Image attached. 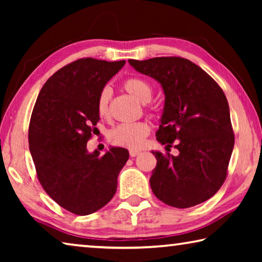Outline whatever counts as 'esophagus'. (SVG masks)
Listing matches in <instances>:
<instances>
[{"label":"esophagus","mask_w":262,"mask_h":262,"mask_svg":"<svg viewBox=\"0 0 262 262\" xmlns=\"http://www.w3.org/2000/svg\"><path fill=\"white\" fill-rule=\"evenodd\" d=\"M140 154H141L140 150H136V149H129V155H130V157H135V156H137V155H140Z\"/></svg>","instance_id":"1"}]
</instances>
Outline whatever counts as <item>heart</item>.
<instances>
[{"label":"heart","instance_id":"1","mask_svg":"<svg viewBox=\"0 0 262 262\" xmlns=\"http://www.w3.org/2000/svg\"><path fill=\"white\" fill-rule=\"evenodd\" d=\"M123 86H125L128 94L142 104L148 103L152 98V86L143 78H128L123 83ZM111 96H112V90L108 86H105L98 96L97 110H98V113L101 118H108ZM149 133L150 126L145 122L121 123V125H118L110 132L108 139L111 143L118 145V147L135 149L140 148L143 144L145 137L149 135Z\"/></svg>","mask_w":262,"mask_h":262}]
</instances>
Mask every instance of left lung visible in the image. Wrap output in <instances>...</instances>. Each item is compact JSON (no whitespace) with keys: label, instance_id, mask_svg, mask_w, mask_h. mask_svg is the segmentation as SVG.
Wrapping results in <instances>:
<instances>
[{"label":"left lung","instance_id":"left-lung-1","mask_svg":"<svg viewBox=\"0 0 262 262\" xmlns=\"http://www.w3.org/2000/svg\"><path fill=\"white\" fill-rule=\"evenodd\" d=\"M136 72L161 84L165 95L157 141L179 155L151 151L154 194L166 205L189 208L205 202L223 185L234 145L224 92L205 70L183 57L128 60Z\"/></svg>","mask_w":262,"mask_h":262}]
</instances>
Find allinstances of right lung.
Returning a JSON list of instances; mask_svg holds the SVG:
<instances>
[{
  "label": "right lung",
  "mask_w": 262,
  "mask_h": 262,
  "mask_svg": "<svg viewBox=\"0 0 262 262\" xmlns=\"http://www.w3.org/2000/svg\"><path fill=\"white\" fill-rule=\"evenodd\" d=\"M126 61L79 59L52 75L35 101L29 148L42 188L57 205L76 215H90L111 201L118 176L129 158L125 148L103 156L86 143L99 120L97 100Z\"/></svg>",
  "instance_id": "1"
}]
</instances>
